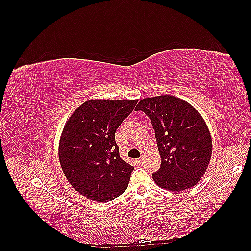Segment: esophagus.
Instances as JSON below:
<instances>
[{
	"instance_id": "obj_1",
	"label": "esophagus",
	"mask_w": 251,
	"mask_h": 251,
	"mask_svg": "<svg viewBox=\"0 0 251 251\" xmlns=\"http://www.w3.org/2000/svg\"><path fill=\"white\" fill-rule=\"evenodd\" d=\"M143 159H144V157L142 156V157H140V158L138 159V161H139V162H142V161H143Z\"/></svg>"
}]
</instances>
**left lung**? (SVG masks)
<instances>
[{
  "label": "left lung",
  "instance_id": "left-lung-1",
  "mask_svg": "<svg viewBox=\"0 0 251 251\" xmlns=\"http://www.w3.org/2000/svg\"><path fill=\"white\" fill-rule=\"evenodd\" d=\"M136 110L143 111L154 126L161 166L155 183L170 192L195 186L207 170L212 151L208 126L192 104L173 95L149 97Z\"/></svg>",
  "mask_w": 251,
  "mask_h": 251
}]
</instances>
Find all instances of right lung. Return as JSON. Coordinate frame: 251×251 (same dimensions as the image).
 <instances>
[{
    "mask_svg": "<svg viewBox=\"0 0 251 251\" xmlns=\"http://www.w3.org/2000/svg\"><path fill=\"white\" fill-rule=\"evenodd\" d=\"M138 100H90L67 120L58 146L63 172L72 187L96 202L123 194L134 166L119 156L115 132Z\"/></svg>",
    "mask_w": 251,
    "mask_h": 251,
    "instance_id": "obj_1",
    "label": "right lung"
}]
</instances>
